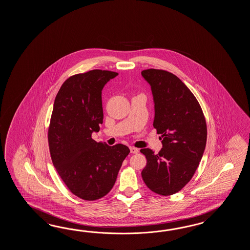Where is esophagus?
<instances>
[{"mask_svg":"<svg viewBox=\"0 0 250 250\" xmlns=\"http://www.w3.org/2000/svg\"><path fill=\"white\" fill-rule=\"evenodd\" d=\"M129 149H130V153L131 154H138V152H139V149L137 148V147H134V146H130Z\"/></svg>","mask_w":250,"mask_h":250,"instance_id":"obj_1","label":"esophagus"}]
</instances>
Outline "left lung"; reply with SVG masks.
I'll use <instances>...</instances> for the list:
<instances>
[{
	"mask_svg": "<svg viewBox=\"0 0 250 250\" xmlns=\"http://www.w3.org/2000/svg\"><path fill=\"white\" fill-rule=\"evenodd\" d=\"M141 74L154 96V127L163 148L140 150L146 158L141 175L152 191L170 196L191 180L206 148L208 128L197 98L177 76L164 69H145Z\"/></svg>",
	"mask_w": 250,
	"mask_h": 250,
	"instance_id": "1",
	"label": "left lung"
}]
</instances>
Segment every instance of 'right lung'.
Wrapping results in <instances>:
<instances>
[{
  "instance_id": "right-lung-1",
  "label": "right lung",
  "mask_w": 250,
  "mask_h": 250,
  "mask_svg": "<svg viewBox=\"0 0 250 250\" xmlns=\"http://www.w3.org/2000/svg\"><path fill=\"white\" fill-rule=\"evenodd\" d=\"M117 72L93 69L64 81L53 104L48 144L53 165L69 191L86 201L107 195L129 149L96 142L104 112L102 90Z\"/></svg>"
}]
</instances>
